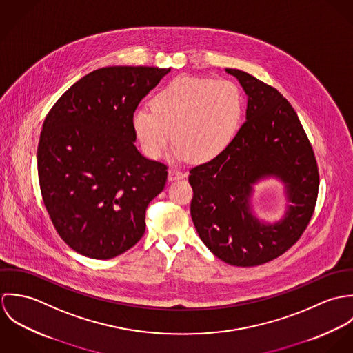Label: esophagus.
I'll list each match as a JSON object with an SVG mask.
<instances>
[{
  "mask_svg": "<svg viewBox=\"0 0 353 353\" xmlns=\"http://www.w3.org/2000/svg\"><path fill=\"white\" fill-rule=\"evenodd\" d=\"M185 175L179 171V170H176V168H170L168 170V179L170 181H176V179H181V178H183Z\"/></svg>",
  "mask_w": 353,
  "mask_h": 353,
  "instance_id": "34e87169",
  "label": "esophagus"
}]
</instances>
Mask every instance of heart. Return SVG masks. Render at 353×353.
I'll return each mask as SVG.
<instances>
[{"label":"heart","instance_id":"obj_1","mask_svg":"<svg viewBox=\"0 0 353 353\" xmlns=\"http://www.w3.org/2000/svg\"><path fill=\"white\" fill-rule=\"evenodd\" d=\"M151 104L152 110L140 107L132 115L133 132L151 159L164 154L174 133L176 159L210 161L228 145L242 115L238 87L221 79L176 77Z\"/></svg>","mask_w":353,"mask_h":353}]
</instances>
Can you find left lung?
Returning <instances> with one entry per match:
<instances>
[{
    "label": "left lung",
    "mask_w": 353,
    "mask_h": 353,
    "mask_svg": "<svg viewBox=\"0 0 353 353\" xmlns=\"http://www.w3.org/2000/svg\"><path fill=\"white\" fill-rule=\"evenodd\" d=\"M249 97L246 121L219 156L190 170V213L206 248L234 266H256L290 250L305 231L318 199L319 171L311 143L291 103L252 74L225 69ZM287 183L294 202L273 226L248 208L251 185L265 174Z\"/></svg>",
    "instance_id": "8db88e82"
}]
</instances>
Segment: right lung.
Wrapping results in <instances>:
<instances>
[{"mask_svg":"<svg viewBox=\"0 0 353 353\" xmlns=\"http://www.w3.org/2000/svg\"><path fill=\"white\" fill-rule=\"evenodd\" d=\"M170 69L107 66L54 103L38 145L42 200L74 252L110 259L145 232L148 203L165 186L167 164L137 151L132 115Z\"/></svg>","mask_w":353,"mask_h":353,"instance_id":"1","label":"right lung"}]
</instances>
